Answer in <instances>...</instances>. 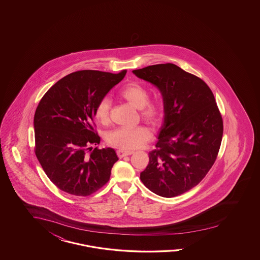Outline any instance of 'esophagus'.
<instances>
[{
    "label": "esophagus",
    "instance_id": "esophagus-1",
    "mask_svg": "<svg viewBox=\"0 0 260 260\" xmlns=\"http://www.w3.org/2000/svg\"><path fill=\"white\" fill-rule=\"evenodd\" d=\"M133 153H134V151H132V150H117V155H118L119 158H123L124 156H126V155H131Z\"/></svg>",
    "mask_w": 260,
    "mask_h": 260
}]
</instances>
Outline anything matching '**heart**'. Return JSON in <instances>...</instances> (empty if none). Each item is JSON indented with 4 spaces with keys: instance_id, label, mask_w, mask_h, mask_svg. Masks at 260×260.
I'll return each instance as SVG.
<instances>
[{
    "instance_id": "1",
    "label": "heart",
    "mask_w": 260,
    "mask_h": 260,
    "mask_svg": "<svg viewBox=\"0 0 260 260\" xmlns=\"http://www.w3.org/2000/svg\"><path fill=\"white\" fill-rule=\"evenodd\" d=\"M119 95L140 110L142 118L155 124L163 116V105L158 100L149 99L148 89L139 83H128L122 87ZM110 100L107 97L100 99L94 109L95 118L103 124L110 120ZM151 137L150 129L145 126L134 127L119 126L109 132L106 135V141L114 148L121 150H134L143 146Z\"/></svg>"
}]
</instances>
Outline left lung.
Segmentation results:
<instances>
[{"label": "left lung", "instance_id": "left-lung-1", "mask_svg": "<svg viewBox=\"0 0 260 260\" xmlns=\"http://www.w3.org/2000/svg\"><path fill=\"white\" fill-rule=\"evenodd\" d=\"M133 72L158 87L165 112L156 149L149 153L140 179L160 197L180 196L204 178L220 149L223 120L213 91L202 79L174 63Z\"/></svg>", "mask_w": 260, "mask_h": 260}]
</instances>
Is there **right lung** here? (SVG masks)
I'll return each mask as SVG.
<instances>
[{"label": "right lung", "mask_w": 260, "mask_h": 260, "mask_svg": "<svg viewBox=\"0 0 260 260\" xmlns=\"http://www.w3.org/2000/svg\"><path fill=\"white\" fill-rule=\"evenodd\" d=\"M126 73L75 71L41 99L34 115L35 154L50 181L64 192L87 197L110 180L118 157L111 148L90 147L100 143L94 109Z\"/></svg>", "instance_id": "obj_1"}]
</instances>
